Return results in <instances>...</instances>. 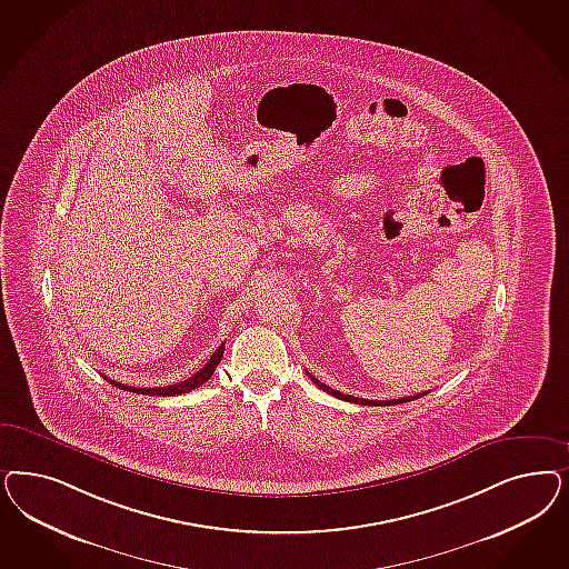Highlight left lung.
Masks as SVG:
<instances>
[{"label": "left lung", "instance_id": "8db88e82", "mask_svg": "<svg viewBox=\"0 0 569 569\" xmlns=\"http://www.w3.org/2000/svg\"><path fill=\"white\" fill-rule=\"evenodd\" d=\"M310 375V372H308ZM310 379H312L316 386L320 387L322 391H327L330 396H335V398H339V400H346V402L353 403H362V406H393V403H406L412 402V400H417V398H421L425 393H417V396H406V398H400V400H365V398H353V396H346V393H341V391H337V389H332V387L327 386V383H320L316 377L310 375Z\"/></svg>", "mask_w": 569, "mask_h": 569}]
</instances>
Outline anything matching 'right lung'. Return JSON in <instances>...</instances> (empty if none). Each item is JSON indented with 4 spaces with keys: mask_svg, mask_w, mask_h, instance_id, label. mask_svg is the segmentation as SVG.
I'll use <instances>...</instances> for the list:
<instances>
[{
    "mask_svg": "<svg viewBox=\"0 0 569 569\" xmlns=\"http://www.w3.org/2000/svg\"><path fill=\"white\" fill-rule=\"evenodd\" d=\"M223 346L226 343H221L220 348L213 351V356L209 358V362L201 368V370H197L192 377H188V379H183L180 383H176V386H166V387H131L123 386V383H117V381H110L112 386L119 387V389H126V391H133V393H144V396H182V393H188V391H192V389H197V387H201L204 381H209L211 379V375L216 372V368L221 362V356H223Z\"/></svg>",
    "mask_w": 569,
    "mask_h": 569,
    "instance_id": "right-lung-1",
    "label": "right lung"
}]
</instances>
